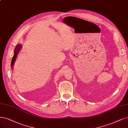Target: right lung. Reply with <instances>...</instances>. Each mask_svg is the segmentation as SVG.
Wrapping results in <instances>:
<instances>
[{
    "label": "right lung",
    "instance_id": "1",
    "mask_svg": "<svg viewBox=\"0 0 128 128\" xmlns=\"http://www.w3.org/2000/svg\"><path fill=\"white\" fill-rule=\"evenodd\" d=\"M22 47V46L21 44H18L15 48V50H14V54L13 56V58H12V62H11V67H12V70L13 69V66H14V63H15V62L16 60V59L17 58V55L19 53V52L20 51V50H21Z\"/></svg>",
    "mask_w": 128,
    "mask_h": 128
}]
</instances>
